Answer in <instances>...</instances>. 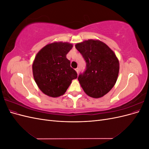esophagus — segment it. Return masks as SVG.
I'll list each match as a JSON object with an SVG mask.
<instances>
[{
	"instance_id": "34e87169",
	"label": "esophagus",
	"mask_w": 149,
	"mask_h": 149,
	"mask_svg": "<svg viewBox=\"0 0 149 149\" xmlns=\"http://www.w3.org/2000/svg\"><path fill=\"white\" fill-rule=\"evenodd\" d=\"M75 71H76V73H78V72H79V68H76V69H75Z\"/></svg>"
}]
</instances>
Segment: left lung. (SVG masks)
Masks as SVG:
<instances>
[{"instance_id":"left-lung-1","label":"left lung","mask_w":149,"mask_h":149,"mask_svg":"<svg viewBox=\"0 0 149 149\" xmlns=\"http://www.w3.org/2000/svg\"><path fill=\"white\" fill-rule=\"evenodd\" d=\"M75 47L86 62V69L78 78L81 86L90 97L104 96L118 79V58L106 43L99 40H85L76 43Z\"/></svg>"}]
</instances>
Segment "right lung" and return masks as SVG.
Returning a JSON list of instances; mask_svg holds the SVG:
<instances>
[{"label": "right lung", "instance_id": "1", "mask_svg": "<svg viewBox=\"0 0 149 149\" xmlns=\"http://www.w3.org/2000/svg\"><path fill=\"white\" fill-rule=\"evenodd\" d=\"M73 44L56 42L42 48L32 65L33 78L38 87L46 95L57 97L63 95L77 73L70 66L66 55Z\"/></svg>", "mask_w": 149, "mask_h": 149}]
</instances>
